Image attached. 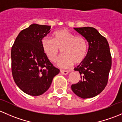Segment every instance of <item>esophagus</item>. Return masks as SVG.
Segmentation results:
<instances>
[{"instance_id":"obj_1","label":"esophagus","mask_w":122,"mask_h":122,"mask_svg":"<svg viewBox=\"0 0 122 122\" xmlns=\"http://www.w3.org/2000/svg\"><path fill=\"white\" fill-rule=\"evenodd\" d=\"M60 71H61V73L64 75L68 74L69 73V72H70V71H68V70H61Z\"/></svg>"}]
</instances>
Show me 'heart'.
I'll return each instance as SVG.
<instances>
[{"instance_id": "b5f03b06", "label": "heart", "mask_w": 122, "mask_h": 122, "mask_svg": "<svg viewBox=\"0 0 122 122\" xmlns=\"http://www.w3.org/2000/svg\"><path fill=\"white\" fill-rule=\"evenodd\" d=\"M42 49L48 58L55 62L61 50L62 55L58 58L57 65L62 68H68L74 64H80L84 60L88 51V44L81 36H75L67 29L54 32L52 39L42 38Z\"/></svg>"}]
</instances>
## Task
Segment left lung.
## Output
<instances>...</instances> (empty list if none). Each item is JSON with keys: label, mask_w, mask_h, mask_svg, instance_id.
Masks as SVG:
<instances>
[{"label": "left lung", "mask_w": 122, "mask_h": 122, "mask_svg": "<svg viewBox=\"0 0 122 122\" xmlns=\"http://www.w3.org/2000/svg\"><path fill=\"white\" fill-rule=\"evenodd\" d=\"M74 29L86 38L88 49L86 58L75 71L80 72L81 80L72 84L71 89L82 99L93 97L99 94L107 84L112 67V56L106 38L92 27Z\"/></svg>", "instance_id": "obj_1"}]
</instances>
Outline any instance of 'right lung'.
Instances as JSON below:
<instances>
[{
    "instance_id": "1",
    "label": "right lung",
    "mask_w": 122,
    "mask_h": 122,
    "mask_svg": "<svg viewBox=\"0 0 122 122\" xmlns=\"http://www.w3.org/2000/svg\"><path fill=\"white\" fill-rule=\"evenodd\" d=\"M50 29L51 26L33 23L19 33L12 47L13 80L29 95L37 96L46 92L54 77L60 72L44 53L41 44Z\"/></svg>"
}]
</instances>
